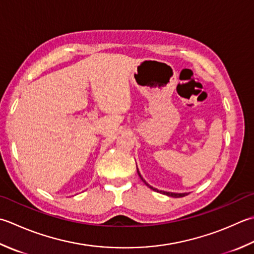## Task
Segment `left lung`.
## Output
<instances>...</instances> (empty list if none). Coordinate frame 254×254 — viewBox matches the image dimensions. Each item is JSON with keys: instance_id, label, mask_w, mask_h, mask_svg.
<instances>
[{"instance_id": "left-lung-1", "label": "left lung", "mask_w": 254, "mask_h": 254, "mask_svg": "<svg viewBox=\"0 0 254 254\" xmlns=\"http://www.w3.org/2000/svg\"><path fill=\"white\" fill-rule=\"evenodd\" d=\"M137 174H138V176H140V178L141 180L144 182V184H145L146 186H148L151 188V190H153L154 191H157V192H161V193H164V195H167V196H170V197H174V198H180V197H184V196H187L188 193L187 192H183V193H178V192H170V191H163V190H156V188H154V187H152V186H150L148 185V184L143 180V177L141 176V174H140V172H138V170H137Z\"/></svg>"}]
</instances>
